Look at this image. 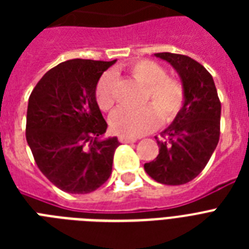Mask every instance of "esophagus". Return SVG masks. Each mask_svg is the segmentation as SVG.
Segmentation results:
<instances>
[{
  "label": "esophagus",
  "mask_w": 249,
  "mask_h": 249,
  "mask_svg": "<svg viewBox=\"0 0 249 249\" xmlns=\"http://www.w3.org/2000/svg\"><path fill=\"white\" fill-rule=\"evenodd\" d=\"M119 141L121 143H133V142H137V138H132V137L126 136H120L119 137Z\"/></svg>",
  "instance_id": "esophagus-1"
}]
</instances>
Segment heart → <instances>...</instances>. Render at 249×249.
Wrapping results in <instances>:
<instances>
[{"instance_id":"1","label":"heart","mask_w":249,"mask_h":249,"mask_svg":"<svg viewBox=\"0 0 249 249\" xmlns=\"http://www.w3.org/2000/svg\"><path fill=\"white\" fill-rule=\"evenodd\" d=\"M130 75L146 85L142 108H117L109 116L113 132L126 137H141L164 123L173 121L185 103V89L178 80L166 76L165 68L154 60H138L129 68ZM99 108L107 111L115 103V75L106 72L95 89Z\"/></svg>"}]
</instances>
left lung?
Returning <instances> with one entry per match:
<instances>
[{
	"mask_svg": "<svg viewBox=\"0 0 249 249\" xmlns=\"http://www.w3.org/2000/svg\"><path fill=\"white\" fill-rule=\"evenodd\" d=\"M177 71L185 103L158 140L159 155L144 164L146 173L163 185H183L196 177L220 140L221 103L212 75L196 60L173 53H156Z\"/></svg>",
	"mask_w": 249,
	"mask_h": 249,
	"instance_id": "8db88e82",
	"label": "left lung"
}]
</instances>
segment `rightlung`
<instances>
[{
  "label": "right lung",
  "mask_w": 249,
  "mask_h": 249,
  "mask_svg": "<svg viewBox=\"0 0 249 249\" xmlns=\"http://www.w3.org/2000/svg\"><path fill=\"white\" fill-rule=\"evenodd\" d=\"M115 63L67 60L46 72L31 93L27 142L45 177L66 193H91L111 176L120 142L117 137L103 138L107 123L95 89Z\"/></svg>",
  "instance_id": "obj_1"
}]
</instances>
